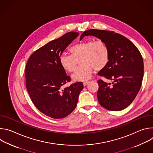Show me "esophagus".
I'll return each instance as SVG.
<instances>
[{
	"label": "esophagus",
	"instance_id": "34e87169",
	"mask_svg": "<svg viewBox=\"0 0 153 153\" xmlns=\"http://www.w3.org/2000/svg\"><path fill=\"white\" fill-rule=\"evenodd\" d=\"M88 83H89V82H84L83 83V86H86V85H88Z\"/></svg>",
	"mask_w": 153,
	"mask_h": 153
}]
</instances>
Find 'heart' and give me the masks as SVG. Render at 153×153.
<instances>
[{
  "instance_id": "1",
  "label": "heart",
  "mask_w": 153,
  "mask_h": 153,
  "mask_svg": "<svg viewBox=\"0 0 153 153\" xmlns=\"http://www.w3.org/2000/svg\"><path fill=\"white\" fill-rule=\"evenodd\" d=\"M72 54L62 53L59 57L60 64L68 72H72L80 59L82 66L77 68L71 75L74 81L88 80L93 69L99 71L106 67L110 60V51L106 43L101 40H88L81 42L71 48Z\"/></svg>"
}]
</instances>
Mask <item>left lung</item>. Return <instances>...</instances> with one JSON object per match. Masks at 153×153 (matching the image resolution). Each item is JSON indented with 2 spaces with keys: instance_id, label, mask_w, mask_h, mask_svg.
Segmentation results:
<instances>
[{
  "instance_id": "left-lung-1",
  "label": "left lung",
  "mask_w": 153,
  "mask_h": 153,
  "mask_svg": "<svg viewBox=\"0 0 153 153\" xmlns=\"http://www.w3.org/2000/svg\"><path fill=\"white\" fill-rule=\"evenodd\" d=\"M86 36L103 41L110 51L108 65L98 74L113 80V85L97 81L98 101L108 110H122L132 103L141 87L144 68L142 55L132 42L114 31L91 29L84 31L80 39Z\"/></svg>"
}]
</instances>
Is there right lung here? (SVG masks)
<instances>
[{
	"label": "right lung",
	"instance_id": "right-lung-1",
	"mask_svg": "<svg viewBox=\"0 0 153 153\" xmlns=\"http://www.w3.org/2000/svg\"><path fill=\"white\" fill-rule=\"evenodd\" d=\"M79 34L69 32L50 41L35 51L27 63L25 75L30 98L40 112L53 119H62L71 113L83 88L82 82L63 88L71 78L59 62L60 54Z\"/></svg>",
	"mask_w": 153,
	"mask_h": 153
}]
</instances>
